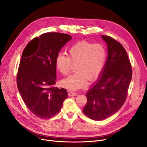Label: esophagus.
<instances>
[{
  "label": "esophagus",
  "instance_id": "34e87169",
  "mask_svg": "<svg viewBox=\"0 0 147 147\" xmlns=\"http://www.w3.org/2000/svg\"><path fill=\"white\" fill-rule=\"evenodd\" d=\"M68 95L69 96H76L77 95V94L75 93V92H72V91H70L68 92Z\"/></svg>",
  "mask_w": 147,
  "mask_h": 147
}]
</instances>
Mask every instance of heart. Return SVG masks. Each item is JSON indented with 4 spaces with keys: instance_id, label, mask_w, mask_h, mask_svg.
Returning a JSON list of instances; mask_svg holds the SVG:
<instances>
[{
    "instance_id": "b5f03b06",
    "label": "heart",
    "mask_w": 147,
    "mask_h": 147,
    "mask_svg": "<svg viewBox=\"0 0 147 147\" xmlns=\"http://www.w3.org/2000/svg\"><path fill=\"white\" fill-rule=\"evenodd\" d=\"M106 60L104 46L82 41L73 45L68 51V57L59 53L55 59V67L63 75L70 72L73 65L76 73L61 81L64 88L70 90H78L88 85V80L93 81L101 74Z\"/></svg>"
}]
</instances>
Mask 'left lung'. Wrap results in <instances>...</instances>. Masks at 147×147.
<instances>
[{"instance_id": "left-lung-1", "label": "left lung", "mask_w": 147, "mask_h": 147, "mask_svg": "<svg viewBox=\"0 0 147 147\" xmlns=\"http://www.w3.org/2000/svg\"><path fill=\"white\" fill-rule=\"evenodd\" d=\"M108 46V58L99 79L86 94L83 112L90 119L102 120L117 112L127 96L132 69L124 47L113 37L102 36Z\"/></svg>"}]
</instances>
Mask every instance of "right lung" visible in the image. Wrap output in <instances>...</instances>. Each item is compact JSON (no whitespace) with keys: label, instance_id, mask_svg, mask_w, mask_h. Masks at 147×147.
Listing matches in <instances>:
<instances>
[{"label":"right lung","instance_id":"1","mask_svg":"<svg viewBox=\"0 0 147 147\" xmlns=\"http://www.w3.org/2000/svg\"><path fill=\"white\" fill-rule=\"evenodd\" d=\"M71 36L46 33L36 37L22 53L17 76V87L27 109L40 119H49L61 110L68 97L67 90L54 87L57 72L55 59Z\"/></svg>","mask_w":147,"mask_h":147}]
</instances>
